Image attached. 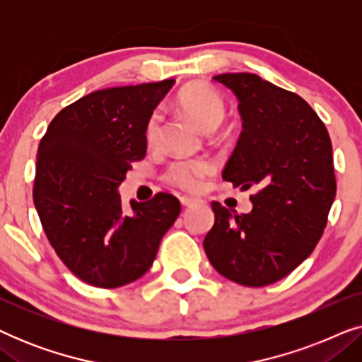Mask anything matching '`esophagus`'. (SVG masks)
Returning <instances> with one entry per match:
<instances>
[{
    "label": "esophagus",
    "mask_w": 362,
    "mask_h": 362,
    "mask_svg": "<svg viewBox=\"0 0 362 362\" xmlns=\"http://www.w3.org/2000/svg\"><path fill=\"white\" fill-rule=\"evenodd\" d=\"M180 201L185 207H191V206H194V204H197V202H199L197 199H194V197H189V196H181Z\"/></svg>",
    "instance_id": "34e87169"
}]
</instances>
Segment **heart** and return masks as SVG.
<instances>
[{
	"mask_svg": "<svg viewBox=\"0 0 362 362\" xmlns=\"http://www.w3.org/2000/svg\"><path fill=\"white\" fill-rule=\"evenodd\" d=\"M177 107L187 113L202 130L211 133L222 125L226 118V105L219 93L202 83H191L177 93ZM163 117L160 112H155L146 123L145 136L150 145L160 140ZM214 171L211 161L207 160H180L168 168L165 180L170 185L185 191H196L201 186L202 180Z\"/></svg>",
	"mask_w": 362,
	"mask_h": 362,
	"instance_id": "heart-1",
	"label": "heart"
}]
</instances>
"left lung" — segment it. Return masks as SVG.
I'll return each instance as SVG.
<instances>
[{"label":"left lung","instance_id":"1","mask_svg":"<svg viewBox=\"0 0 362 362\" xmlns=\"http://www.w3.org/2000/svg\"><path fill=\"white\" fill-rule=\"evenodd\" d=\"M214 81L237 97L244 122L222 177L259 192L247 214L212 202L204 250L226 279L265 286L293 272L321 239L336 196L333 148L325 123L296 93L247 72Z\"/></svg>","mask_w":362,"mask_h":362}]
</instances>
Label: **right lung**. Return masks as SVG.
Wrapping results in <instances>:
<instances>
[{"instance_id": "right-lung-1", "label": "right lung", "mask_w": 362, "mask_h": 362, "mask_svg": "<svg viewBox=\"0 0 362 362\" xmlns=\"http://www.w3.org/2000/svg\"><path fill=\"white\" fill-rule=\"evenodd\" d=\"M175 78L88 93L49 123L36 156L34 204L49 242L88 285L117 288L146 274L181 212L175 196L132 201L118 186L146 153V123Z\"/></svg>"}]
</instances>
